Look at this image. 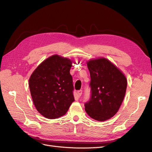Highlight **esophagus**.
I'll return each instance as SVG.
<instances>
[{
    "instance_id": "1",
    "label": "esophagus",
    "mask_w": 152,
    "mask_h": 152,
    "mask_svg": "<svg viewBox=\"0 0 152 152\" xmlns=\"http://www.w3.org/2000/svg\"><path fill=\"white\" fill-rule=\"evenodd\" d=\"M77 93H78V95H79V96H80L82 94V90H79L77 91Z\"/></svg>"
}]
</instances>
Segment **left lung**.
<instances>
[{
  "mask_svg": "<svg viewBox=\"0 0 152 152\" xmlns=\"http://www.w3.org/2000/svg\"><path fill=\"white\" fill-rule=\"evenodd\" d=\"M90 72L91 96L84 104L86 113L94 120L104 121L118 112L127 88L123 73L105 58L87 63Z\"/></svg>",
  "mask_w": 152,
  "mask_h": 152,
  "instance_id": "1",
  "label": "left lung"
}]
</instances>
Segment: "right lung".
Listing matches in <instances>:
<instances>
[{"instance_id":"right-lung-1","label":"right lung","mask_w":152,"mask_h":152,"mask_svg":"<svg viewBox=\"0 0 152 152\" xmlns=\"http://www.w3.org/2000/svg\"><path fill=\"white\" fill-rule=\"evenodd\" d=\"M71 66L70 59L54 55L41 63L30 78L34 105L45 118L55 119L64 115L75 101Z\"/></svg>"}]
</instances>
